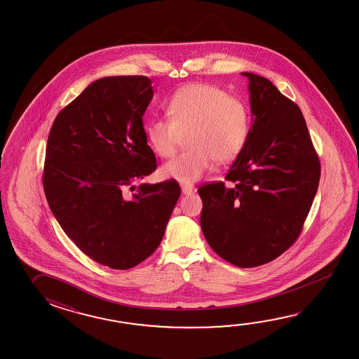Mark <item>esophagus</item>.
Wrapping results in <instances>:
<instances>
[{
  "mask_svg": "<svg viewBox=\"0 0 359 359\" xmlns=\"http://www.w3.org/2000/svg\"><path fill=\"white\" fill-rule=\"evenodd\" d=\"M181 189H182V192L184 195H190L191 192L194 191V186L192 184H182Z\"/></svg>",
  "mask_w": 359,
  "mask_h": 359,
  "instance_id": "esophagus-1",
  "label": "esophagus"
}]
</instances>
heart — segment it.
I'll use <instances>...</instances> for the list:
<instances>
[{"label":"heart","mask_w":359,"mask_h":359,"mask_svg":"<svg viewBox=\"0 0 359 359\" xmlns=\"http://www.w3.org/2000/svg\"><path fill=\"white\" fill-rule=\"evenodd\" d=\"M165 113L168 119H153L147 124L146 137L154 153L170 158L187 135L189 149L161 169V176L178 182H196L214 159L233 161L249 137L248 107L213 84L183 86L168 100Z\"/></svg>","instance_id":"1"}]
</instances>
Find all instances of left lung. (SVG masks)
<instances>
[{
    "label": "left lung",
    "instance_id": "1",
    "mask_svg": "<svg viewBox=\"0 0 359 359\" xmlns=\"http://www.w3.org/2000/svg\"><path fill=\"white\" fill-rule=\"evenodd\" d=\"M249 78L252 126L224 182L198 187L208 244L240 268L258 267L297 241L318 189L320 164L298 105L271 81Z\"/></svg>",
    "mask_w": 359,
    "mask_h": 359
}]
</instances>
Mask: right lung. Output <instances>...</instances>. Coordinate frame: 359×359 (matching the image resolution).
<instances>
[{
  "label": "right lung",
  "mask_w": 359,
  "mask_h": 359,
  "mask_svg": "<svg viewBox=\"0 0 359 359\" xmlns=\"http://www.w3.org/2000/svg\"><path fill=\"white\" fill-rule=\"evenodd\" d=\"M145 76H105L55 118L43 190L69 238L102 266L130 269L161 244L181 195L175 180L132 183L156 169L144 114L153 99Z\"/></svg>",
  "instance_id": "obj_1"
}]
</instances>
